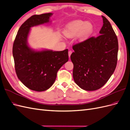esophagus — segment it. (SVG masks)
<instances>
[{"label":"esophagus","mask_w":130,"mask_h":130,"mask_svg":"<svg viewBox=\"0 0 130 130\" xmlns=\"http://www.w3.org/2000/svg\"><path fill=\"white\" fill-rule=\"evenodd\" d=\"M72 53V51H69L68 52V55H69V57H71V55Z\"/></svg>","instance_id":"34e87169"}]
</instances>
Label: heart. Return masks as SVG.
Instances as JSON below:
<instances>
[{
    "instance_id": "1",
    "label": "heart",
    "mask_w": 130,
    "mask_h": 130,
    "mask_svg": "<svg viewBox=\"0 0 130 130\" xmlns=\"http://www.w3.org/2000/svg\"><path fill=\"white\" fill-rule=\"evenodd\" d=\"M92 30L93 26L91 23L76 20L68 24L64 31V34L68 38H73L79 33L78 40L82 41L88 37Z\"/></svg>"
}]
</instances>
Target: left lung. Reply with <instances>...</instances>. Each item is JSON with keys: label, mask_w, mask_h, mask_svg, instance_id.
I'll list each match as a JSON object with an SVG mask.
<instances>
[{"label": "left lung", "mask_w": 130, "mask_h": 130, "mask_svg": "<svg viewBox=\"0 0 130 130\" xmlns=\"http://www.w3.org/2000/svg\"><path fill=\"white\" fill-rule=\"evenodd\" d=\"M102 17L103 24L100 36L74 45V52L71 56L74 80L86 91L96 90L104 85L117 67L118 38L109 21Z\"/></svg>", "instance_id": "1"}]
</instances>
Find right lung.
<instances>
[{
	"label": "right lung",
	"instance_id": "add662e5",
	"mask_svg": "<svg viewBox=\"0 0 130 130\" xmlns=\"http://www.w3.org/2000/svg\"><path fill=\"white\" fill-rule=\"evenodd\" d=\"M52 13L34 15L20 27L14 40L12 54L16 73L28 88L44 91L53 85L58 70L68 61V50L61 51H36L27 44L31 27L49 22Z\"/></svg>",
	"mask_w": 130,
	"mask_h": 130
}]
</instances>
